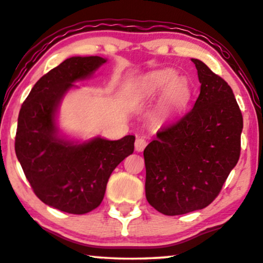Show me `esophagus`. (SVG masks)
<instances>
[{
	"mask_svg": "<svg viewBox=\"0 0 263 263\" xmlns=\"http://www.w3.org/2000/svg\"><path fill=\"white\" fill-rule=\"evenodd\" d=\"M146 144H147V142L144 138H137L136 143H135L136 151H138V153H142V151L145 149Z\"/></svg>",
	"mask_w": 263,
	"mask_h": 263,
	"instance_id": "1",
	"label": "esophagus"
}]
</instances>
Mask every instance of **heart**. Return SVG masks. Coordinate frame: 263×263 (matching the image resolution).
I'll return each mask as SVG.
<instances>
[{
	"mask_svg": "<svg viewBox=\"0 0 263 263\" xmlns=\"http://www.w3.org/2000/svg\"><path fill=\"white\" fill-rule=\"evenodd\" d=\"M139 89L142 94L153 96L163 90L162 106L168 113L183 109L190 101L191 86L183 77H177L173 69H162L144 77Z\"/></svg>",
	"mask_w": 263,
	"mask_h": 263,
	"instance_id": "obj_1",
	"label": "heart"
}]
</instances>
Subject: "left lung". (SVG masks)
<instances>
[{"instance_id": "8db88e82", "label": "left lung", "mask_w": 263, "mask_h": 263, "mask_svg": "<svg viewBox=\"0 0 263 263\" xmlns=\"http://www.w3.org/2000/svg\"><path fill=\"white\" fill-rule=\"evenodd\" d=\"M192 62L201 83L193 108L144 150L146 200L165 216L209 206L241 154L243 117L231 87L205 63Z\"/></svg>"}]
</instances>
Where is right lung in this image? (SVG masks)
Listing matches in <instances>:
<instances>
[{
	"mask_svg": "<svg viewBox=\"0 0 263 263\" xmlns=\"http://www.w3.org/2000/svg\"><path fill=\"white\" fill-rule=\"evenodd\" d=\"M107 59L71 57L44 75L22 103L15 154L26 179L44 204L84 214L101 204L110 174L135 150V136L101 137L81 143L59 133L57 112L77 81L87 80Z\"/></svg>",
	"mask_w": 263,
	"mask_h": 263,
	"instance_id": "right-lung-1",
	"label": "right lung"
}]
</instances>
